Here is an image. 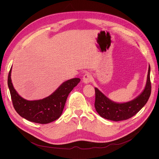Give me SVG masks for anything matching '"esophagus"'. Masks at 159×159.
I'll list each match as a JSON object with an SVG mask.
<instances>
[{
    "instance_id": "obj_1",
    "label": "esophagus",
    "mask_w": 159,
    "mask_h": 159,
    "mask_svg": "<svg viewBox=\"0 0 159 159\" xmlns=\"http://www.w3.org/2000/svg\"><path fill=\"white\" fill-rule=\"evenodd\" d=\"M83 82L85 84H88L89 82H90L93 80V77L92 75H90L89 73H86L84 74V75L83 76Z\"/></svg>"
}]
</instances>
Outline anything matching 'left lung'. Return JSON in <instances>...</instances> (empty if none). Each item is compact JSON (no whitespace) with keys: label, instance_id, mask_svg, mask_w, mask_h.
Wrapping results in <instances>:
<instances>
[{"label":"left lung","instance_id":"left-lung-1","mask_svg":"<svg viewBox=\"0 0 159 159\" xmlns=\"http://www.w3.org/2000/svg\"><path fill=\"white\" fill-rule=\"evenodd\" d=\"M150 67H148L147 80L143 92L135 99L124 103H117L107 98L95 87V108L98 114L107 120L119 121L128 120L134 116L147 102L151 94L150 78Z\"/></svg>","mask_w":159,"mask_h":159}]
</instances>
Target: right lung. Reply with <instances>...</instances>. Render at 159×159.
Listing matches in <instances>:
<instances>
[{
    "mask_svg": "<svg viewBox=\"0 0 159 159\" xmlns=\"http://www.w3.org/2000/svg\"><path fill=\"white\" fill-rule=\"evenodd\" d=\"M11 70L12 67L9 73L7 84L15 110L21 117L39 124L50 123L60 118L68 96L80 81L79 78L68 80L50 96L40 100L28 101L20 96L14 88L11 77Z\"/></svg>",
    "mask_w": 159,
    "mask_h": 159,
    "instance_id": "obj_1",
    "label": "right lung"
}]
</instances>
